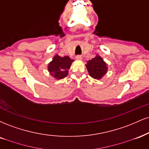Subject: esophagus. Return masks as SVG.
Wrapping results in <instances>:
<instances>
[{
  "label": "esophagus",
  "mask_w": 149,
  "mask_h": 149,
  "mask_svg": "<svg viewBox=\"0 0 149 149\" xmlns=\"http://www.w3.org/2000/svg\"><path fill=\"white\" fill-rule=\"evenodd\" d=\"M76 59H78V60H81V59H83V57H82V56L78 55V56H76Z\"/></svg>",
  "instance_id": "1"
}]
</instances>
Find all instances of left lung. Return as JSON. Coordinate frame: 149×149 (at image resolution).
<instances>
[{"instance_id": "1", "label": "left lung", "mask_w": 149, "mask_h": 149, "mask_svg": "<svg viewBox=\"0 0 149 149\" xmlns=\"http://www.w3.org/2000/svg\"><path fill=\"white\" fill-rule=\"evenodd\" d=\"M86 67L90 76L95 79H100L107 71V64L98 55L89 60Z\"/></svg>"}]
</instances>
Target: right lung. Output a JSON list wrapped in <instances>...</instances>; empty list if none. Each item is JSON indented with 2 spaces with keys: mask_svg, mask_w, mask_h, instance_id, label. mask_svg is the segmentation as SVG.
<instances>
[{
  "mask_svg": "<svg viewBox=\"0 0 149 149\" xmlns=\"http://www.w3.org/2000/svg\"><path fill=\"white\" fill-rule=\"evenodd\" d=\"M73 61V60L67 56L64 57H59V55L54 56L47 67L49 72L57 79L64 78L68 75V71Z\"/></svg>",
  "mask_w": 149,
  "mask_h": 149,
  "instance_id": "1",
  "label": "right lung"
}]
</instances>
